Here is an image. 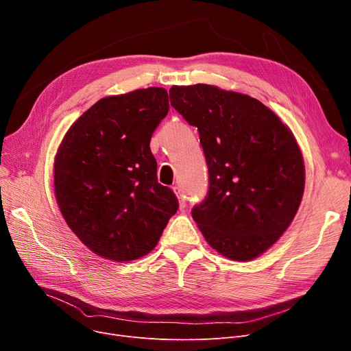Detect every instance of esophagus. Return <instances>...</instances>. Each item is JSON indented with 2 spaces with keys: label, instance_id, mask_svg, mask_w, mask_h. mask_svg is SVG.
Returning a JSON list of instances; mask_svg holds the SVG:
<instances>
[{
  "label": "esophagus",
  "instance_id": "1",
  "mask_svg": "<svg viewBox=\"0 0 351 351\" xmlns=\"http://www.w3.org/2000/svg\"><path fill=\"white\" fill-rule=\"evenodd\" d=\"M173 192H175V195L178 196V199H179V208H180V209H185V206H186V199H185V196H183L182 189H180L179 186H175V188H173Z\"/></svg>",
  "mask_w": 351,
  "mask_h": 351
}]
</instances>
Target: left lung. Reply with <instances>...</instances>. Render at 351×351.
I'll return each mask as SVG.
<instances>
[{
  "label": "left lung",
  "mask_w": 351,
  "mask_h": 351,
  "mask_svg": "<svg viewBox=\"0 0 351 351\" xmlns=\"http://www.w3.org/2000/svg\"><path fill=\"white\" fill-rule=\"evenodd\" d=\"M169 97L197 128L209 169V192L193 208V220L217 253L256 259L299 210L306 172L296 138L271 109L239 92L173 85Z\"/></svg>",
  "instance_id": "8db88e82"
}]
</instances>
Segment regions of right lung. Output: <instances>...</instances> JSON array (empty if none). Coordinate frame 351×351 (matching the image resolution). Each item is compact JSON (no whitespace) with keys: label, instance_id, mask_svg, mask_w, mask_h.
Listing matches in <instances>:
<instances>
[{"label":"right lung","instance_id":"right-lung-1","mask_svg":"<svg viewBox=\"0 0 351 351\" xmlns=\"http://www.w3.org/2000/svg\"><path fill=\"white\" fill-rule=\"evenodd\" d=\"M169 110L168 90L99 99L71 125L53 159V192L69 229L102 259L131 262L154 250L178 210L162 186L149 142Z\"/></svg>","mask_w":351,"mask_h":351}]
</instances>
